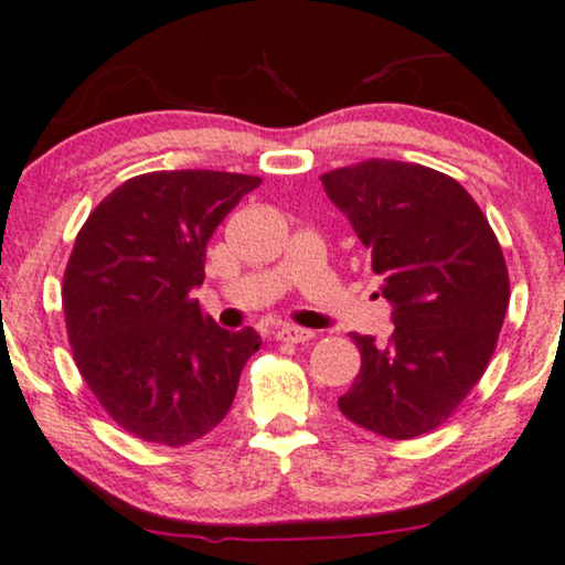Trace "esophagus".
I'll use <instances>...</instances> for the list:
<instances>
[{
	"label": "esophagus",
	"mask_w": 565,
	"mask_h": 565,
	"mask_svg": "<svg viewBox=\"0 0 565 565\" xmlns=\"http://www.w3.org/2000/svg\"><path fill=\"white\" fill-rule=\"evenodd\" d=\"M280 341H290V343H302V341H310L313 339V331L308 329H300V326H280L275 333Z\"/></svg>",
	"instance_id": "34e87169"
}]
</instances>
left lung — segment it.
<instances>
[{
    "label": "left lung",
    "mask_w": 565,
    "mask_h": 565,
    "mask_svg": "<svg viewBox=\"0 0 565 565\" xmlns=\"http://www.w3.org/2000/svg\"><path fill=\"white\" fill-rule=\"evenodd\" d=\"M321 183L382 280L392 337H359V370L339 411L377 436L405 440L444 423L484 374L510 302L492 226L461 183L399 160H366Z\"/></svg>",
    "instance_id": "8db88e82"
}]
</instances>
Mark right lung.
Here are the masks:
<instances>
[{
    "instance_id": "obj_1",
    "label": "right lung",
    "mask_w": 565,
    "mask_h": 565,
    "mask_svg": "<svg viewBox=\"0 0 565 565\" xmlns=\"http://www.w3.org/2000/svg\"><path fill=\"white\" fill-rule=\"evenodd\" d=\"M259 178L158 170L129 178L86 218L63 277L78 372L137 438L185 446L224 420L255 329L226 331L191 292L206 244Z\"/></svg>"
}]
</instances>
